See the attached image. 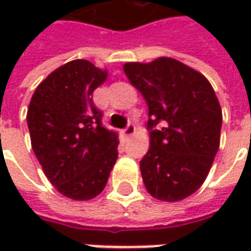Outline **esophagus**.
<instances>
[{"label": "esophagus", "mask_w": 251, "mask_h": 251, "mask_svg": "<svg viewBox=\"0 0 251 251\" xmlns=\"http://www.w3.org/2000/svg\"><path fill=\"white\" fill-rule=\"evenodd\" d=\"M134 133H136V126L133 125V124H129V125L124 129V134H125V137H127V138L133 136Z\"/></svg>", "instance_id": "esophagus-1"}]
</instances>
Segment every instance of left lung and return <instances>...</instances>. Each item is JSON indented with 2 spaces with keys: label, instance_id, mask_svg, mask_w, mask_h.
Here are the masks:
<instances>
[{
  "label": "left lung",
  "instance_id": "left-lung-1",
  "mask_svg": "<svg viewBox=\"0 0 251 251\" xmlns=\"http://www.w3.org/2000/svg\"><path fill=\"white\" fill-rule=\"evenodd\" d=\"M126 76L149 109L151 147L140 161L153 198L179 201L200 188L219 149L222 109L200 72L171 57L126 63Z\"/></svg>",
  "mask_w": 251,
  "mask_h": 251
}]
</instances>
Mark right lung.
<instances>
[{"label": "right lung", "mask_w": 251, "mask_h": 251, "mask_svg": "<svg viewBox=\"0 0 251 251\" xmlns=\"http://www.w3.org/2000/svg\"><path fill=\"white\" fill-rule=\"evenodd\" d=\"M106 77L88 60H72L50 74L30 99L32 149L52 185L70 199L100 194L118 158V136L102 126L91 98Z\"/></svg>", "instance_id": "right-lung-1"}]
</instances>
